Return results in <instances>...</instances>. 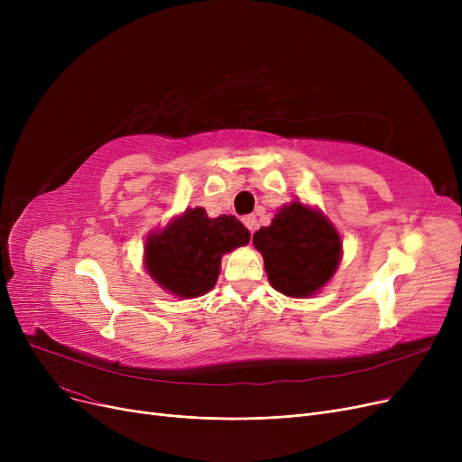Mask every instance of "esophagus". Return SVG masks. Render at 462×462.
Returning a JSON list of instances; mask_svg holds the SVG:
<instances>
[{
    "label": "esophagus",
    "mask_w": 462,
    "mask_h": 462,
    "mask_svg": "<svg viewBox=\"0 0 462 462\" xmlns=\"http://www.w3.org/2000/svg\"><path fill=\"white\" fill-rule=\"evenodd\" d=\"M244 225L247 226V230H249L251 234H254V230H256V226H258V223H256V217H254V215H247V217H244Z\"/></svg>",
    "instance_id": "34e87169"
}]
</instances>
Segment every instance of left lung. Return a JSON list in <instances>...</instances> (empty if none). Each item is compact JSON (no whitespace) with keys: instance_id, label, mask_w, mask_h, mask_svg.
<instances>
[{"instance_id":"obj_1","label":"left lung","mask_w":462,"mask_h":462,"mask_svg":"<svg viewBox=\"0 0 462 462\" xmlns=\"http://www.w3.org/2000/svg\"><path fill=\"white\" fill-rule=\"evenodd\" d=\"M265 273L288 298H309L335 275L343 256L341 236L328 217L305 204L282 206L270 226L253 236Z\"/></svg>"}]
</instances>
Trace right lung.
I'll use <instances>...</instances> for the list:
<instances>
[{
	"label": "right lung",
	"mask_w": 462,
	"mask_h": 462,
	"mask_svg": "<svg viewBox=\"0 0 462 462\" xmlns=\"http://www.w3.org/2000/svg\"><path fill=\"white\" fill-rule=\"evenodd\" d=\"M251 239L234 215L209 218L204 208H189L161 232L145 239L143 263L152 279L178 298H199L215 286L221 258Z\"/></svg>",
	"instance_id": "obj_1"
}]
</instances>
